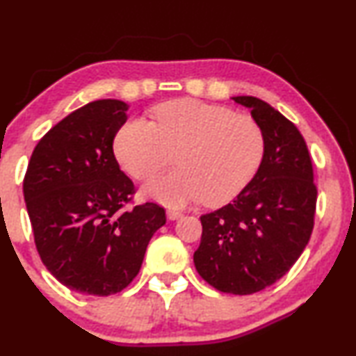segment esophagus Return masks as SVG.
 <instances>
[{
  "instance_id": "obj_1",
  "label": "esophagus",
  "mask_w": 356,
  "mask_h": 356,
  "mask_svg": "<svg viewBox=\"0 0 356 356\" xmlns=\"http://www.w3.org/2000/svg\"><path fill=\"white\" fill-rule=\"evenodd\" d=\"M181 216H183V213L177 211V209H168V211H167V217L170 218V220H177V218H179Z\"/></svg>"
}]
</instances>
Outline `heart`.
Here are the masks:
<instances>
[{"mask_svg":"<svg viewBox=\"0 0 356 356\" xmlns=\"http://www.w3.org/2000/svg\"><path fill=\"white\" fill-rule=\"evenodd\" d=\"M155 123L133 118L115 136L121 167L136 179L162 170L170 150H179V170L150 179L144 196L179 207L202 201L222 206L235 199L256 177L266 152V138L251 115L196 99L170 100L154 110Z\"/></svg>","mask_w":356,"mask_h":356,"instance_id":"b5f03b06","label":"heart"}]
</instances>
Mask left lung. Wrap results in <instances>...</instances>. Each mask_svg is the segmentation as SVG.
<instances>
[{
  "mask_svg": "<svg viewBox=\"0 0 356 356\" xmlns=\"http://www.w3.org/2000/svg\"><path fill=\"white\" fill-rule=\"evenodd\" d=\"M232 99L262 128L264 159L230 204L201 217L194 266L218 291L251 295L275 284L301 256L314 227L318 189L298 128L264 100Z\"/></svg>",
  "mask_w": 356,
  "mask_h": 356,
  "instance_id": "8db88e82",
  "label": "left lung"
}]
</instances>
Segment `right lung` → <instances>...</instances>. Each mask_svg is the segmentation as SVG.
<instances>
[{
	"instance_id": "right-lung-1",
	"label": "right lung",
	"mask_w": 356,
	"mask_h": 356,
	"mask_svg": "<svg viewBox=\"0 0 356 356\" xmlns=\"http://www.w3.org/2000/svg\"><path fill=\"white\" fill-rule=\"evenodd\" d=\"M126 111L128 105L113 99L72 111L38 140L24 178L42 262L58 282L84 295L126 289L150 238L167 222L154 202L126 207L134 184L113 154Z\"/></svg>"
}]
</instances>
